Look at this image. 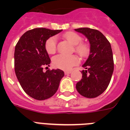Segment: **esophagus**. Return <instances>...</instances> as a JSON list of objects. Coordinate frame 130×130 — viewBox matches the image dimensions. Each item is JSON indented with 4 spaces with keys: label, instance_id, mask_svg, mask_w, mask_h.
Instances as JSON below:
<instances>
[{
    "label": "esophagus",
    "instance_id": "esophagus-1",
    "mask_svg": "<svg viewBox=\"0 0 130 130\" xmlns=\"http://www.w3.org/2000/svg\"><path fill=\"white\" fill-rule=\"evenodd\" d=\"M71 72H72V71L71 70L65 71V72H64V73H65V75H68V74H70V73H71Z\"/></svg>",
    "mask_w": 130,
    "mask_h": 130
}]
</instances>
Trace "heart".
<instances>
[{"mask_svg": "<svg viewBox=\"0 0 130 130\" xmlns=\"http://www.w3.org/2000/svg\"><path fill=\"white\" fill-rule=\"evenodd\" d=\"M64 38L71 44L75 45V50L81 57H86L89 53V48L85 43H80L82 38L74 32H68L64 34ZM58 39L57 36L49 38L45 43V49L49 54L55 53L57 50ZM79 62V59L75 55H58L53 58V64L55 67L63 70H69Z\"/></svg>", "mask_w": 130, "mask_h": 130, "instance_id": "obj_1", "label": "heart"}]
</instances>
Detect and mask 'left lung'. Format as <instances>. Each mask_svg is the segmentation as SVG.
Here are the masks:
<instances>
[{
    "label": "left lung",
    "instance_id": "left-lung-1",
    "mask_svg": "<svg viewBox=\"0 0 130 130\" xmlns=\"http://www.w3.org/2000/svg\"><path fill=\"white\" fill-rule=\"evenodd\" d=\"M75 31L85 35L90 45V55L83 67L82 79L76 89L88 98L98 97L107 88L113 70L114 62L111 44L105 36L96 29L79 28Z\"/></svg>",
    "mask_w": 130,
    "mask_h": 130
}]
</instances>
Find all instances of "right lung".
<instances>
[{"mask_svg": "<svg viewBox=\"0 0 130 130\" xmlns=\"http://www.w3.org/2000/svg\"><path fill=\"white\" fill-rule=\"evenodd\" d=\"M62 30L36 28L26 31L15 47V72L24 91L31 98L44 100L55 94L64 77L62 70H48L51 60L45 49L46 41Z\"/></svg>", "mask_w": 130, "mask_h": 130, "instance_id": "right-lung-1", "label": "right lung"}]
</instances>
